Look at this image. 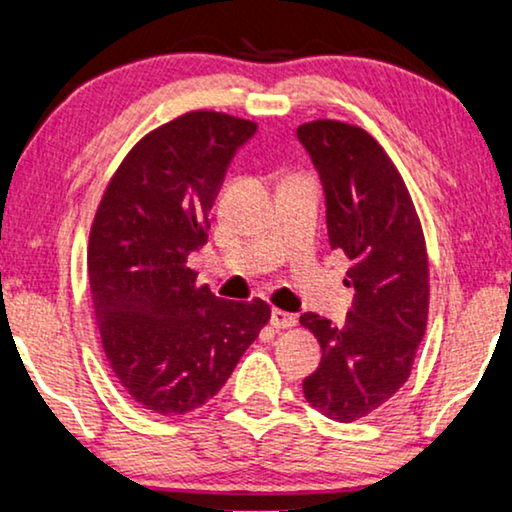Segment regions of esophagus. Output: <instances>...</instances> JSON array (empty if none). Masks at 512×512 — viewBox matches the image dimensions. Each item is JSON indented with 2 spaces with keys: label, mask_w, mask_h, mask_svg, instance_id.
I'll list each match as a JSON object with an SVG mask.
<instances>
[{
  "label": "esophagus",
  "mask_w": 512,
  "mask_h": 512,
  "mask_svg": "<svg viewBox=\"0 0 512 512\" xmlns=\"http://www.w3.org/2000/svg\"><path fill=\"white\" fill-rule=\"evenodd\" d=\"M271 325H273V329H290L297 325V318H294L292 313H285V311H280V308H273Z\"/></svg>",
  "instance_id": "1"
}]
</instances>
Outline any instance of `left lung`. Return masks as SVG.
Returning a JSON list of instances; mask_svg holds the SVG:
<instances>
[{
  "label": "left lung",
  "mask_w": 512,
  "mask_h": 512,
  "mask_svg": "<svg viewBox=\"0 0 512 512\" xmlns=\"http://www.w3.org/2000/svg\"><path fill=\"white\" fill-rule=\"evenodd\" d=\"M297 139L318 169L331 250L348 257L345 285L355 290L341 327L301 315L322 348L304 378V397L336 422L369 415L399 392L427 329L429 262L406 183L362 127L306 122Z\"/></svg>",
  "instance_id": "obj_1"
}]
</instances>
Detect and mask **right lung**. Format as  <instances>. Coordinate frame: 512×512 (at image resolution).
<instances>
[{"label": "right lung", "instance_id": "1", "mask_svg": "<svg viewBox=\"0 0 512 512\" xmlns=\"http://www.w3.org/2000/svg\"><path fill=\"white\" fill-rule=\"evenodd\" d=\"M250 120L192 111L143 136L111 178L90 232L88 278L102 345L129 399L183 415L220 392L271 318L269 304L197 287L187 257Z\"/></svg>", "mask_w": 512, "mask_h": 512}]
</instances>
